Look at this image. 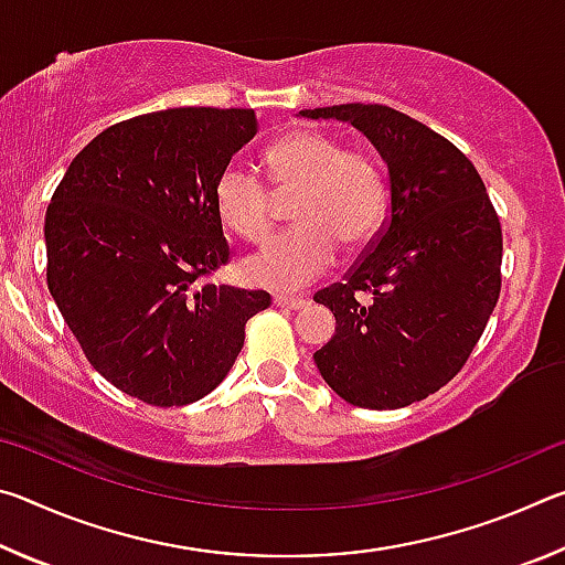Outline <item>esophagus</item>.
Returning <instances> with one entry per match:
<instances>
[{
	"mask_svg": "<svg viewBox=\"0 0 565 565\" xmlns=\"http://www.w3.org/2000/svg\"><path fill=\"white\" fill-rule=\"evenodd\" d=\"M274 303L279 306V309H291V311H299L303 306H309V301L303 299V296H274Z\"/></svg>",
	"mask_w": 565,
	"mask_h": 565,
	"instance_id": "esophagus-1",
	"label": "esophagus"
}]
</instances>
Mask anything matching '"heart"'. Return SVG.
Instances as JSON below:
<instances>
[{
  "label": "heart",
  "instance_id": "b5f03b06",
  "mask_svg": "<svg viewBox=\"0 0 565 565\" xmlns=\"http://www.w3.org/2000/svg\"><path fill=\"white\" fill-rule=\"evenodd\" d=\"M266 174L279 196H296V228L246 256L238 271L248 284L271 291L303 289L337 264L339 246L359 252L384 222V169L369 151L341 149L329 134L296 129L274 141ZM270 188L259 171L226 167L216 181L222 222L238 236L262 242L274 228Z\"/></svg>",
  "mask_w": 565,
  "mask_h": 565
}]
</instances>
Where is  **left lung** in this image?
I'll list each match as a JSON object with an SVG mask.
<instances>
[{
    "label": "left lung",
    "instance_id": "8db88e82",
    "mask_svg": "<svg viewBox=\"0 0 565 565\" xmlns=\"http://www.w3.org/2000/svg\"><path fill=\"white\" fill-rule=\"evenodd\" d=\"M341 119L388 167V216L341 284L313 301L337 333L313 361L353 406L391 411L446 386L471 356L501 294L503 236L483 179L461 149L384 104L303 109Z\"/></svg>",
    "mask_w": 565,
    "mask_h": 565
}]
</instances>
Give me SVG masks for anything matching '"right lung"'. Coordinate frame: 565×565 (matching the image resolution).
<instances>
[{
  "mask_svg": "<svg viewBox=\"0 0 565 565\" xmlns=\"http://www.w3.org/2000/svg\"><path fill=\"white\" fill-rule=\"evenodd\" d=\"M254 109L179 107L97 134L46 209V286L84 356L124 394L186 406L222 384L266 291L206 281L228 262L216 181Z\"/></svg>",
  "mask_w": 565,
  "mask_h": 565,
  "instance_id": "obj_1",
  "label": "right lung"
}]
</instances>
